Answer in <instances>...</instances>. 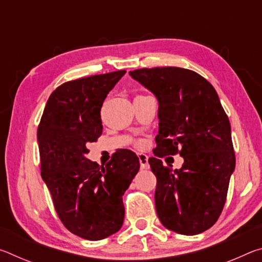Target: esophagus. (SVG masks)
<instances>
[{
	"label": "esophagus",
	"mask_w": 262,
	"mask_h": 262,
	"mask_svg": "<svg viewBox=\"0 0 262 262\" xmlns=\"http://www.w3.org/2000/svg\"><path fill=\"white\" fill-rule=\"evenodd\" d=\"M149 157L145 154H139V161H140V165L142 170H147L149 168V163H148Z\"/></svg>",
	"instance_id": "34e87169"
}]
</instances>
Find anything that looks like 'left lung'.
<instances>
[{"label": "left lung", "instance_id": "1", "mask_svg": "<svg viewBox=\"0 0 262 262\" xmlns=\"http://www.w3.org/2000/svg\"><path fill=\"white\" fill-rule=\"evenodd\" d=\"M129 75L158 101L157 147L149 158L157 178L158 219L166 229L186 236L206 231L221 215L236 166L231 126L219 95L188 69L143 68ZM176 153L184 158L182 168L164 167L160 158Z\"/></svg>", "mask_w": 262, "mask_h": 262}]
</instances>
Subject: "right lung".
Here are the masks:
<instances>
[{
	"instance_id": "right-lung-1",
	"label": "right lung",
	"mask_w": 262,
	"mask_h": 262,
	"mask_svg": "<svg viewBox=\"0 0 262 262\" xmlns=\"http://www.w3.org/2000/svg\"><path fill=\"white\" fill-rule=\"evenodd\" d=\"M125 74L119 70L63 83L48 98L38 127L41 177L55 210L70 232L88 241L120 230L122 195L140 168L135 152L126 149L105 166L85 157L86 144L103 133L104 100Z\"/></svg>"
}]
</instances>
